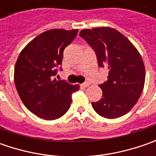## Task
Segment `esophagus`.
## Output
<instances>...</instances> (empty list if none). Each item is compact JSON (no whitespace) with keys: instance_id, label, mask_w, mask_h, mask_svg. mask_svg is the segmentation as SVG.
Here are the masks:
<instances>
[{"instance_id":"esophagus-1","label":"esophagus","mask_w":156,"mask_h":156,"mask_svg":"<svg viewBox=\"0 0 156 156\" xmlns=\"http://www.w3.org/2000/svg\"><path fill=\"white\" fill-rule=\"evenodd\" d=\"M87 86H89V82H88V81H85V82H83L82 84H81V87H87Z\"/></svg>"}]
</instances>
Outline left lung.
<instances>
[{
	"mask_svg": "<svg viewBox=\"0 0 156 156\" xmlns=\"http://www.w3.org/2000/svg\"><path fill=\"white\" fill-rule=\"evenodd\" d=\"M80 36L92 48L100 68L108 69V80L100 84L101 99L92 102L101 116L115 119L126 115L136 104L145 82V67L130 41L112 27L83 29Z\"/></svg>",
	"mask_w": 156,
	"mask_h": 156,
	"instance_id": "obj_1",
	"label": "left lung"
}]
</instances>
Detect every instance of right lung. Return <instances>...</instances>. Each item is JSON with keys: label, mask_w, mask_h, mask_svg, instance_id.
Segmentation results:
<instances>
[{"label": "right lung", "mask_w": 156, "mask_h": 156, "mask_svg": "<svg viewBox=\"0 0 156 156\" xmlns=\"http://www.w3.org/2000/svg\"><path fill=\"white\" fill-rule=\"evenodd\" d=\"M78 29H51L39 34L21 52L15 67V84L28 110L45 120L67 113L72 94L79 85L53 79L62 70L63 51L76 37Z\"/></svg>", "instance_id": "1"}]
</instances>
